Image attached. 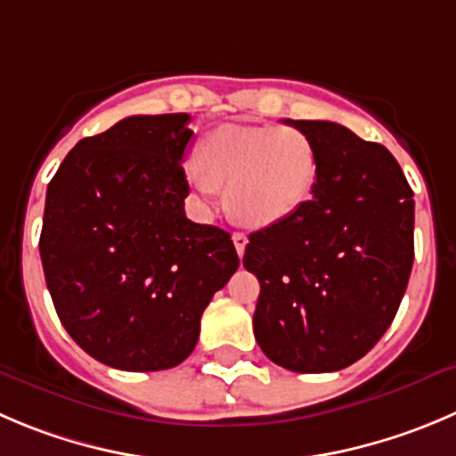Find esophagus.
I'll list each match as a JSON object with an SVG mask.
<instances>
[{"instance_id": "34e87169", "label": "esophagus", "mask_w": 456, "mask_h": 456, "mask_svg": "<svg viewBox=\"0 0 456 456\" xmlns=\"http://www.w3.org/2000/svg\"><path fill=\"white\" fill-rule=\"evenodd\" d=\"M232 244H235L237 253H240V257H241L246 250V244H248V237H246L244 232H235V235H232Z\"/></svg>"}]
</instances>
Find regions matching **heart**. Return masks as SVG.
<instances>
[{
	"instance_id": "b5f03b06",
	"label": "heart",
	"mask_w": 456,
	"mask_h": 456,
	"mask_svg": "<svg viewBox=\"0 0 456 456\" xmlns=\"http://www.w3.org/2000/svg\"><path fill=\"white\" fill-rule=\"evenodd\" d=\"M188 181L206 206L221 185L232 215L246 225L266 228L296 215L318 181V150L309 134L289 125H221L208 134Z\"/></svg>"
}]
</instances>
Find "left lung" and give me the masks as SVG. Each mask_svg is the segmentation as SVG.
Returning a JSON list of instances; mask_svg holds the SVG:
<instances>
[{"mask_svg":"<svg viewBox=\"0 0 456 456\" xmlns=\"http://www.w3.org/2000/svg\"><path fill=\"white\" fill-rule=\"evenodd\" d=\"M284 123L314 141L318 181L296 215L248 237L255 340L284 370L324 374L361 361L396 315L414 262V192L387 147L329 120Z\"/></svg>","mask_w":456,"mask_h":456,"instance_id":"left-lung-1","label":"left lung"}]
</instances>
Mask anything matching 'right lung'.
<instances>
[{"label": "right lung", "instance_id": "1", "mask_svg": "<svg viewBox=\"0 0 456 456\" xmlns=\"http://www.w3.org/2000/svg\"><path fill=\"white\" fill-rule=\"evenodd\" d=\"M188 123L123 118L82 138L46 190L40 257L53 306L69 336L114 370L183 362L240 266L228 232L185 216Z\"/></svg>", "mask_w": 456, "mask_h": 456}]
</instances>
